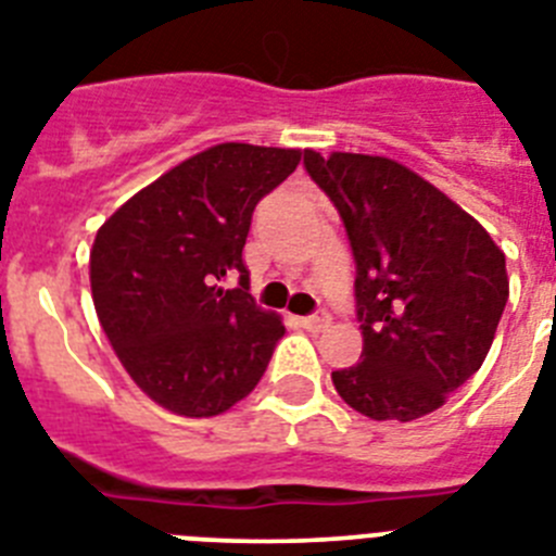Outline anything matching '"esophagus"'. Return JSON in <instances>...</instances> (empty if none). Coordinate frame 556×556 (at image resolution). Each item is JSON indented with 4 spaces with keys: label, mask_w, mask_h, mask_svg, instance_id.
<instances>
[{
    "label": "esophagus",
    "mask_w": 556,
    "mask_h": 556,
    "mask_svg": "<svg viewBox=\"0 0 556 556\" xmlns=\"http://www.w3.org/2000/svg\"><path fill=\"white\" fill-rule=\"evenodd\" d=\"M301 324L306 326V329H309V331H326L331 326V315L326 309H317L315 315L303 317Z\"/></svg>",
    "instance_id": "obj_1"
}]
</instances>
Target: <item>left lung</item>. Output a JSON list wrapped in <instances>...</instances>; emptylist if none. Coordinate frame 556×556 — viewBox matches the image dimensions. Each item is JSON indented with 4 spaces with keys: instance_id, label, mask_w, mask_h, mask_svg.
<instances>
[{
    "instance_id": "8db88e82",
    "label": "left lung",
    "mask_w": 556,
    "mask_h": 556,
    "mask_svg": "<svg viewBox=\"0 0 556 556\" xmlns=\"http://www.w3.org/2000/svg\"><path fill=\"white\" fill-rule=\"evenodd\" d=\"M334 202L357 264L363 359L331 371L337 393L377 421L444 405L490 354L509 301L506 255L467 211L388 156L303 154Z\"/></svg>"
}]
</instances>
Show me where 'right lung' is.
I'll use <instances>...</instances> for the list:
<instances>
[{
	"mask_svg": "<svg viewBox=\"0 0 556 556\" xmlns=\"http://www.w3.org/2000/svg\"><path fill=\"white\" fill-rule=\"evenodd\" d=\"M298 163V149L222 142L135 193L94 236L98 320L129 377L170 414H225L267 371L287 329L255 306L241 253L255 205ZM227 277L240 287L222 288Z\"/></svg>",
	"mask_w": 556,
	"mask_h": 556,
	"instance_id": "right-lung-1",
	"label": "right lung"
}]
</instances>
